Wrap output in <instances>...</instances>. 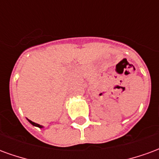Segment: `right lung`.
Here are the masks:
<instances>
[{"label":"right lung","mask_w":159,"mask_h":159,"mask_svg":"<svg viewBox=\"0 0 159 159\" xmlns=\"http://www.w3.org/2000/svg\"><path fill=\"white\" fill-rule=\"evenodd\" d=\"M28 121H29L30 123H31V124H32L33 126L38 127V128H41V129H42V128H43V126H42V125H40V124H38V123H34V122H32V121H30V120H29V119H28Z\"/></svg>","instance_id":"add662e5"}]
</instances>
